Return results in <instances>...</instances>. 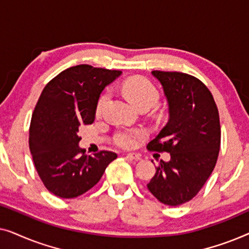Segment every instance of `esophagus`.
<instances>
[{
    "label": "esophagus",
    "instance_id": "obj_1",
    "mask_svg": "<svg viewBox=\"0 0 249 249\" xmlns=\"http://www.w3.org/2000/svg\"><path fill=\"white\" fill-rule=\"evenodd\" d=\"M127 158L129 160H131V161H136V162L141 161V156L137 154H132V153H129V154H127Z\"/></svg>",
    "mask_w": 249,
    "mask_h": 249
}]
</instances>
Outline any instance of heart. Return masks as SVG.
<instances>
[{"label":"heart","instance_id":"1","mask_svg":"<svg viewBox=\"0 0 249 249\" xmlns=\"http://www.w3.org/2000/svg\"><path fill=\"white\" fill-rule=\"evenodd\" d=\"M122 91L129 102L136 107H151L159 100V91L148 79L144 77H132L125 80L122 85ZM108 94L104 93L97 102L96 113L100 114L102 108L107 103ZM147 137V132L144 129H124L118 131L114 136V142L119 147L134 148L139 142Z\"/></svg>","mask_w":249,"mask_h":249}]
</instances>
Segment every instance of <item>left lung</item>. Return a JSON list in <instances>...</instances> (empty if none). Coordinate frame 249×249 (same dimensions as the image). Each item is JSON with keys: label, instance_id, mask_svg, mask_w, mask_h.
Masks as SVG:
<instances>
[{"label": "left lung", "instance_id": "8db88e82", "mask_svg": "<svg viewBox=\"0 0 249 249\" xmlns=\"http://www.w3.org/2000/svg\"><path fill=\"white\" fill-rule=\"evenodd\" d=\"M168 101L169 120L147 149L170 153L147 188L160 202L178 206L195 197L216 164L221 144L219 111L205 85L183 72L152 71Z\"/></svg>", "mask_w": 249, "mask_h": 249}]
</instances>
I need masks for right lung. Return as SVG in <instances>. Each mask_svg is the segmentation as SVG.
Returning a JSON list of instances; mask_svg holds the SVG:
<instances>
[{"instance_id":"add662e5","label":"right lung","mask_w":249,"mask_h":249,"mask_svg":"<svg viewBox=\"0 0 249 249\" xmlns=\"http://www.w3.org/2000/svg\"><path fill=\"white\" fill-rule=\"evenodd\" d=\"M121 74L88 64L68 68L44 87L29 128V148L40 180L50 193L74 198L100 181L113 152L93 156L79 147L80 127L95 120L100 95Z\"/></svg>"}]
</instances>
